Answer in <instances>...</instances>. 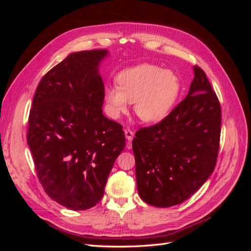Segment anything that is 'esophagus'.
<instances>
[{"instance_id":"esophagus-1","label":"esophagus","mask_w":251,"mask_h":251,"mask_svg":"<svg viewBox=\"0 0 251 251\" xmlns=\"http://www.w3.org/2000/svg\"><path fill=\"white\" fill-rule=\"evenodd\" d=\"M125 135H126V138L128 141H131V140L133 139V137H134L133 131L131 130V128H128V127H126V130H125Z\"/></svg>"}]
</instances>
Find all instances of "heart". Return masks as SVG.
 I'll list each match as a JSON object with an SVG mask.
<instances>
[{
	"label": "heart",
	"mask_w": 251,
	"mask_h": 251,
	"mask_svg": "<svg viewBox=\"0 0 251 251\" xmlns=\"http://www.w3.org/2000/svg\"><path fill=\"white\" fill-rule=\"evenodd\" d=\"M117 87L104 90V100L112 117L127 111L128 102H135V113L143 123H160L176 103L181 82L176 73L143 64L120 72Z\"/></svg>",
	"instance_id": "obj_1"
}]
</instances>
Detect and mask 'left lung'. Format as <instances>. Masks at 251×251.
Listing matches in <instances>:
<instances>
[{"label": "left lung", "instance_id": "1", "mask_svg": "<svg viewBox=\"0 0 251 251\" xmlns=\"http://www.w3.org/2000/svg\"><path fill=\"white\" fill-rule=\"evenodd\" d=\"M188 94L159 124L133 139L140 198L156 207L187 200L214 172L221 134V107L206 74L194 67Z\"/></svg>", "mask_w": 251, "mask_h": 251}]
</instances>
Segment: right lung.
Masks as SVG:
<instances>
[{
	"mask_svg": "<svg viewBox=\"0 0 251 251\" xmlns=\"http://www.w3.org/2000/svg\"><path fill=\"white\" fill-rule=\"evenodd\" d=\"M108 51L74 52L44 75L29 113L27 143L52 200L72 210L100 202L126 146L123 126L102 114L98 72Z\"/></svg>",
	"mask_w": 251,
	"mask_h": 251,
	"instance_id": "obj_1",
	"label": "right lung"
}]
</instances>
